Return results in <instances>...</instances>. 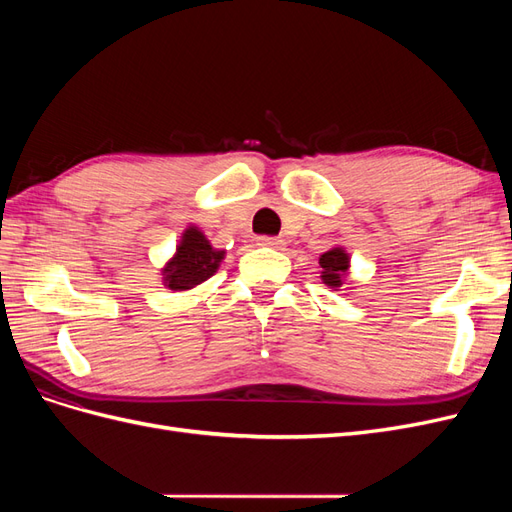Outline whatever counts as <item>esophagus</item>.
<instances>
[{
	"instance_id": "34e87169",
	"label": "esophagus",
	"mask_w": 512,
	"mask_h": 512,
	"mask_svg": "<svg viewBox=\"0 0 512 512\" xmlns=\"http://www.w3.org/2000/svg\"><path fill=\"white\" fill-rule=\"evenodd\" d=\"M258 245L275 247V250H277V247H282V245H284V241H282L280 237H260V239H258Z\"/></svg>"
}]
</instances>
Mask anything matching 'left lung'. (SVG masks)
I'll return each mask as SVG.
<instances>
[{"instance_id": "obj_1", "label": "left lung", "mask_w": 512, "mask_h": 512, "mask_svg": "<svg viewBox=\"0 0 512 512\" xmlns=\"http://www.w3.org/2000/svg\"><path fill=\"white\" fill-rule=\"evenodd\" d=\"M320 267H322V282L327 284L329 288H339L344 284V275L350 267V258L348 254L342 250V247H333V250L324 252L320 256Z\"/></svg>"}]
</instances>
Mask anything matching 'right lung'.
<instances>
[{
	"label": "right lung",
	"mask_w": 512,
	"mask_h": 512,
	"mask_svg": "<svg viewBox=\"0 0 512 512\" xmlns=\"http://www.w3.org/2000/svg\"><path fill=\"white\" fill-rule=\"evenodd\" d=\"M224 258L222 250H213L207 237L196 226L183 232L177 254L164 267V284L170 290H190L218 271Z\"/></svg>",
	"instance_id": "obj_1"
}]
</instances>
